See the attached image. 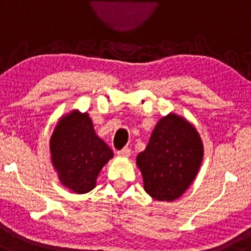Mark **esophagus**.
Returning a JSON list of instances; mask_svg holds the SVG:
<instances>
[{
	"label": "esophagus",
	"instance_id": "34e87169",
	"mask_svg": "<svg viewBox=\"0 0 251 251\" xmlns=\"http://www.w3.org/2000/svg\"><path fill=\"white\" fill-rule=\"evenodd\" d=\"M119 157H129L130 156V150L129 148H123L122 151H118Z\"/></svg>",
	"mask_w": 251,
	"mask_h": 251
}]
</instances>
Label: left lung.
Segmentation results:
<instances>
[{
  "instance_id": "8db88e82",
  "label": "left lung",
  "mask_w": 251,
  "mask_h": 251,
  "mask_svg": "<svg viewBox=\"0 0 251 251\" xmlns=\"http://www.w3.org/2000/svg\"><path fill=\"white\" fill-rule=\"evenodd\" d=\"M203 159V143L194 124L176 113L157 122L150 142L137 154L145 191L158 201L177 200L196 178Z\"/></svg>"
}]
</instances>
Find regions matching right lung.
<instances>
[{"mask_svg":"<svg viewBox=\"0 0 251 251\" xmlns=\"http://www.w3.org/2000/svg\"><path fill=\"white\" fill-rule=\"evenodd\" d=\"M50 156L60 183L75 194H86L97 186L101 168L114 153L95 133L89 114L74 109L57 121Z\"/></svg>","mask_w":251,"mask_h":251,"instance_id":"1","label":"right lung"}]
</instances>
